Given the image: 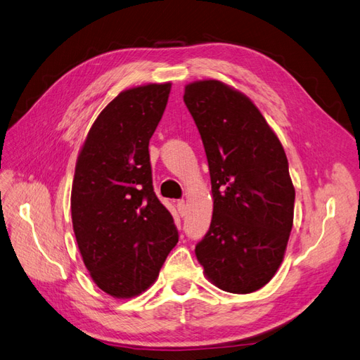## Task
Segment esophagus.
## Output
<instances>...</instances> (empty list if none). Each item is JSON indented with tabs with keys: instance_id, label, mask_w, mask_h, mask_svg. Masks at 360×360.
<instances>
[{
	"instance_id": "esophagus-1",
	"label": "esophagus",
	"mask_w": 360,
	"mask_h": 360,
	"mask_svg": "<svg viewBox=\"0 0 360 360\" xmlns=\"http://www.w3.org/2000/svg\"><path fill=\"white\" fill-rule=\"evenodd\" d=\"M177 210H179L180 216H184V214H186V201H184V200L177 201Z\"/></svg>"
}]
</instances>
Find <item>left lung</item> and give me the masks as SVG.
I'll list each match as a JSON object with an SVG mask.
<instances>
[{"label": "left lung", "instance_id": "obj_1", "mask_svg": "<svg viewBox=\"0 0 360 360\" xmlns=\"http://www.w3.org/2000/svg\"><path fill=\"white\" fill-rule=\"evenodd\" d=\"M183 101L200 130L213 198L195 255L217 288L254 292L275 276L292 228L296 192L284 147L255 103L222 81L186 84Z\"/></svg>", "mask_w": 360, "mask_h": 360}]
</instances>
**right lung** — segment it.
Returning <instances> with one entry per match:
<instances>
[{"label": "right lung", "instance_id": "add662e5", "mask_svg": "<svg viewBox=\"0 0 360 360\" xmlns=\"http://www.w3.org/2000/svg\"><path fill=\"white\" fill-rule=\"evenodd\" d=\"M171 82L124 90L97 115L76 159L70 210L94 284L115 299L155 284L179 234L151 181L148 143Z\"/></svg>", "mask_w": 360, "mask_h": 360}]
</instances>
